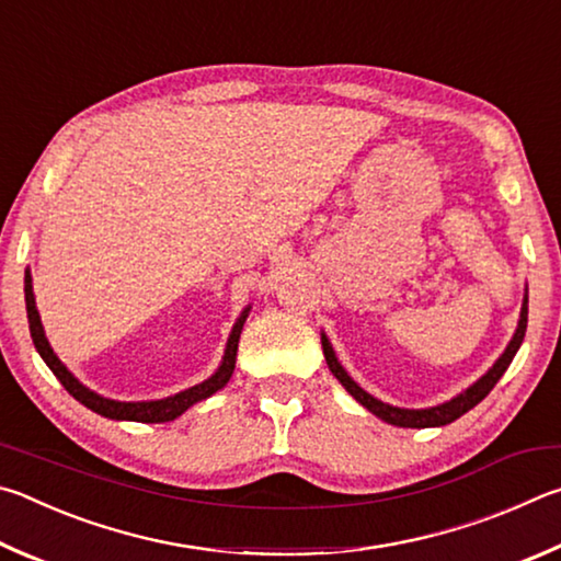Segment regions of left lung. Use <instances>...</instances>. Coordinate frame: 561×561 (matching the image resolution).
<instances>
[{
  "label": "left lung",
  "mask_w": 561,
  "mask_h": 561,
  "mask_svg": "<svg viewBox=\"0 0 561 561\" xmlns=\"http://www.w3.org/2000/svg\"><path fill=\"white\" fill-rule=\"evenodd\" d=\"M525 330H527V298L523 302V312H519V325H517L515 337L510 340L507 350L503 352V357L495 362L493 369H490L485 377H480L473 387L466 389L463 394H458L456 399H450V401H446V404L434 407V409H397V407L385 404V401H379L375 397H369L367 391L362 389V387H357L355 381L347 377V371L340 367L335 352H332L325 335H322V352H325L328 367H330L332 375L340 379V385L345 387L350 394L359 401L362 407L369 409L371 414L379 416L381 421H387V424H394V426L428 428V426H446V424H450V421H456L458 416H463L466 411H470L476 404H480V401H483L490 394V389H493L497 385V379L505 375V369L510 367V362H513L515 352L519 350V345H523Z\"/></svg>",
  "instance_id": "left-lung-1"
}]
</instances>
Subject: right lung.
<instances>
[{"mask_svg":"<svg viewBox=\"0 0 561 561\" xmlns=\"http://www.w3.org/2000/svg\"><path fill=\"white\" fill-rule=\"evenodd\" d=\"M24 298H26V318H28V330H32V340L38 350V355L48 365V369L54 371L56 379L61 381L66 387L68 394H71L76 401H81L83 407H88L95 414H101L105 419H125V421H142V424H162V421H172L176 416H182L186 409L196 401H202L206 397H211L214 391H219L221 387H226V381L231 379L233 375V367H236V350H239V337H241V330H243V320H245V312L236 322L233 330H231V337H229V345H226L224 352V362L221 367L216 369V375L209 377L202 385H196L186 391H180V394L174 397H167L160 401H113V399H105L101 394H95V391L85 389L81 381H78L71 371H68L61 359L54 355L51 345H48V340L44 335V328H42V318H38L36 312V302H34V290H32V275H24Z\"/></svg>","mask_w":561,"mask_h":561,"instance_id":"right-lung-1","label":"right lung"}]
</instances>
